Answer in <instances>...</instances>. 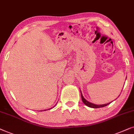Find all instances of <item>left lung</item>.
<instances>
[{
  "instance_id": "left-lung-1",
  "label": "left lung",
  "mask_w": 134,
  "mask_h": 134,
  "mask_svg": "<svg viewBox=\"0 0 134 134\" xmlns=\"http://www.w3.org/2000/svg\"><path fill=\"white\" fill-rule=\"evenodd\" d=\"M80 92H81V99L82 100H83V102L85 103L86 106L89 107H91V108H101V107H105L107 105H109L110 103H111L112 102L110 103H106V104H102V105H96V104H94V103H92L91 102H88V100H86L84 97L83 96V94L81 93V90H80ZM118 96V97H119Z\"/></svg>"
}]
</instances>
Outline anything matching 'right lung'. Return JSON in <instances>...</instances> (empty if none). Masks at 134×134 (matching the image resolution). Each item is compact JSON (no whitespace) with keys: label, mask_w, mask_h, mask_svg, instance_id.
<instances>
[{"label":"right lung","mask_w":134,"mask_h":134,"mask_svg":"<svg viewBox=\"0 0 134 134\" xmlns=\"http://www.w3.org/2000/svg\"><path fill=\"white\" fill-rule=\"evenodd\" d=\"M53 107H54V106ZM50 109H51V108H49V109H47V110H50ZM44 110V111H46V110Z\"/></svg>","instance_id":"1"}]
</instances>
